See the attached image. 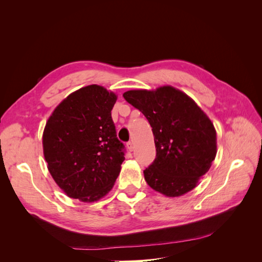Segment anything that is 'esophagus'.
<instances>
[{"label":"esophagus","instance_id":"obj_1","mask_svg":"<svg viewBox=\"0 0 262 262\" xmlns=\"http://www.w3.org/2000/svg\"><path fill=\"white\" fill-rule=\"evenodd\" d=\"M126 147H128L129 152H132L133 148H134V146H133V142H132V141H129L128 143H126Z\"/></svg>","mask_w":262,"mask_h":262}]
</instances>
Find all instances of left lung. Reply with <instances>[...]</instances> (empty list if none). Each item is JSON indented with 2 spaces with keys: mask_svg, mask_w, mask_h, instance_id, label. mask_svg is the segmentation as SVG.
<instances>
[{
  "mask_svg": "<svg viewBox=\"0 0 262 262\" xmlns=\"http://www.w3.org/2000/svg\"><path fill=\"white\" fill-rule=\"evenodd\" d=\"M123 97L152 126L156 157L143 171L147 185L167 196L192 190L216 155V132L208 116L171 86L128 91Z\"/></svg>",
  "mask_w": 262,
  "mask_h": 262,
  "instance_id": "left-lung-1",
  "label": "left lung"
}]
</instances>
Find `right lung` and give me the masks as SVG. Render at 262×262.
Here are the masks:
<instances>
[{
    "mask_svg": "<svg viewBox=\"0 0 262 262\" xmlns=\"http://www.w3.org/2000/svg\"><path fill=\"white\" fill-rule=\"evenodd\" d=\"M113 92L89 85L70 94L47 121L43 155L57 185L70 198L94 202L114 187L124 161L112 110Z\"/></svg>",
    "mask_w": 262,
    "mask_h": 262,
    "instance_id": "obj_1",
    "label": "right lung"
}]
</instances>
